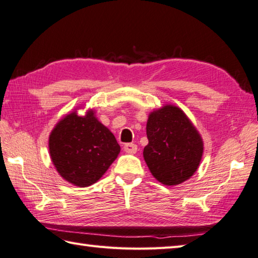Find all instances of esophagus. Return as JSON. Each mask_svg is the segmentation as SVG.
I'll list each match as a JSON object with an SVG mask.
<instances>
[{"instance_id":"esophagus-1","label":"esophagus","mask_w":258,"mask_h":258,"mask_svg":"<svg viewBox=\"0 0 258 258\" xmlns=\"http://www.w3.org/2000/svg\"><path fill=\"white\" fill-rule=\"evenodd\" d=\"M124 151L126 153H130V154H134L138 151V145L133 144V143H127L124 145Z\"/></svg>"}]
</instances>
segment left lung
<instances>
[{"label":"left lung","mask_w":258,"mask_h":258,"mask_svg":"<svg viewBox=\"0 0 258 258\" xmlns=\"http://www.w3.org/2000/svg\"><path fill=\"white\" fill-rule=\"evenodd\" d=\"M149 144L143 156L153 176L177 185L193 175L203 155L201 136L182 109L166 105L151 113L146 125Z\"/></svg>","instance_id":"8db88e82"}]
</instances>
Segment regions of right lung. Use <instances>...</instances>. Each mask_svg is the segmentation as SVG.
I'll use <instances>...</instances> for the list:
<instances>
[{
  "label": "right lung",
  "instance_id": "1",
  "mask_svg": "<svg viewBox=\"0 0 258 258\" xmlns=\"http://www.w3.org/2000/svg\"><path fill=\"white\" fill-rule=\"evenodd\" d=\"M52 162L71 184L85 187L97 182L115 161L120 147L114 135L90 111L59 120L48 141Z\"/></svg>",
  "mask_w": 258,
  "mask_h": 258
}]
</instances>
